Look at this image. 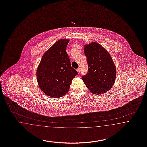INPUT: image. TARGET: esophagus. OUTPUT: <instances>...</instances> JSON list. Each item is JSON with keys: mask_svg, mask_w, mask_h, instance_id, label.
Wrapping results in <instances>:
<instances>
[{"mask_svg": "<svg viewBox=\"0 0 147 147\" xmlns=\"http://www.w3.org/2000/svg\"><path fill=\"white\" fill-rule=\"evenodd\" d=\"M77 71H78V74L80 73V68H78V69H77Z\"/></svg>", "mask_w": 147, "mask_h": 147, "instance_id": "34e87169", "label": "esophagus"}]
</instances>
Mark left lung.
<instances>
[{
    "label": "left lung",
    "instance_id": "8db88e82",
    "mask_svg": "<svg viewBox=\"0 0 147 147\" xmlns=\"http://www.w3.org/2000/svg\"><path fill=\"white\" fill-rule=\"evenodd\" d=\"M88 71L82 79L90 91L102 94L112 87L116 78V69L111 55L100 44L92 42L84 48Z\"/></svg>",
    "mask_w": 147,
    "mask_h": 147
}]
</instances>
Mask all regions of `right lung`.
Listing matches in <instances>:
<instances>
[{"label":"right lung","mask_w":147,"mask_h":147,"mask_svg":"<svg viewBox=\"0 0 147 147\" xmlns=\"http://www.w3.org/2000/svg\"><path fill=\"white\" fill-rule=\"evenodd\" d=\"M68 39H60L42 56L37 70V79L40 89L53 98L67 93L72 80L78 73L71 65L66 51Z\"/></svg>","instance_id":"obj_1"}]
</instances>
